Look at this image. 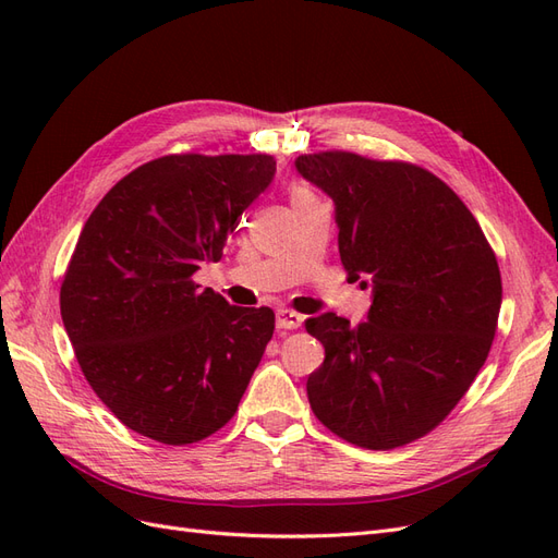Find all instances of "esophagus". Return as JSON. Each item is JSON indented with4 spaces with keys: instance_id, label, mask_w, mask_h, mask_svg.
<instances>
[{
    "instance_id": "obj_1",
    "label": "esophagus",
    "mask_w": 558,
    "mask_h": 558,
    "mask_svg": "<svg viewBox=\"0 0 558 558\" xmlns=\"http://www.w3.org/2000/svg\"><path fill=\"white\" fill-rule=\"evenodd\" d=\"M305 316L293 312V310H277V328L279 330H295L302 326Z\"/></svg>"
}]
</instances>
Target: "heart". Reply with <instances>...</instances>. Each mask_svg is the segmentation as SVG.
Segmentation results:
<instances>
[{
	"mask_svg": "<svg viewBox=\"0 0 558 558\" xmlns=\"http://www.w3.org/2000/svg\"><path fill=\"white\" fill-rule=\"evenodd\" d=\"M300 193H307V191H302V189H300V191H295V195H300Z\"/></svg>",
	"mask_w": 558,
	"mask_h": 558,
	"instance_id": "obj_1",
	"label": "heart"
}]
</instances>
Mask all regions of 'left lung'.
<instances>
[{
    "label": "left lung",
    "instance_id": "1",
    "mask_svg": "<svg viewBox=\"0 0 558 558\" xmlns=\"http://www.w3.org/2000/svg\"><path fill=\"white\" fill-rule=\"evenodd\" d=\"M295 170L332 199L342 265L373 291L361 326L332 312L305 324L326 349L307 379L312 410L351 445H408L488 356L502 302L494 251L461 197L416 165L326 150Z\"/></svg>",
    "mask_w": 558,
    "mask_h": 558
}]
</instances>
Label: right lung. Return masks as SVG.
<instances>
[{
  "mask_svg": "<svg viewBox=\"0 0 558 558\" xmlns=\"http://www.w3.org/2000/svg\"><path fill=\"white\" fill-rule=\"evenodd\" d=\"M277 172L272 156H165L118 181L83 226L60 289L93 391L128 428L191 445L223 428L275 332L193 275Z\"/></svg>",
  "mask_w": 558,
  "mask_h": 558,
  "instance_id": "obj_1",
  "label": "right lung"
}]
</instances>
